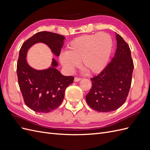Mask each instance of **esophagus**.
I'll return each instance as SVG.
<instances>
[{
	"label": "esophagus",
	"mask_w": 150,
	"mask_h": 150,
	"mask_svg": "<svg viewBox=\"0 0 150 150\" xmlns=\"http://www.w3.org/2000/svg\"><path fill=\"white\" fill-rule=\"evenodd\" d=\"M81 79L80 78H78V77H75L74 78V81L75 82H78V81H79Z\"/></svg>",
	"instance_id": "34e87169"
}]
</instances>
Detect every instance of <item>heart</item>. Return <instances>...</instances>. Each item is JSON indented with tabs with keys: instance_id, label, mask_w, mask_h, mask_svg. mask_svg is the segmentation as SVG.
<instances>
[{
	"instance_id": "obj_1",
	"label": "heart",
	"mask_w": 150,
	"mask_h": 150,
	"mask_svg": "<svg viewBox=\"0 0 150 150\" xmlns=\"http://www.w3.org/2000/svg\"><path fill=\"white\" fill-rule=\"evenodd\" d=\"M112 47L111 37L107 33L83 35L68 44L67 52L60 54V62L69 72L81 61V66L89 73H99L107 65Z\"/></svg>"
}]
</instances>
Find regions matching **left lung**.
I'll list each match as a JSON object with an SVG mask.
<instances>
[{
  "label": "left lung",
  "instance_id": "obj_1",
  "mask_svg": "<svg viewBox=\"0 0 150 150\" xmlns=\"http://www.w3.org/2000/svg\"><path fill=\"white\" fill-rule=\"evenodd\" d=\"M116 54L98 75L91 78L92 86L86 96L88 105L99 112L116 110L128 96L134 69L129 45L116 34Z\"/></svg>",
  "mask_w": 150,
  "mask_h": 150
}]
</instances>
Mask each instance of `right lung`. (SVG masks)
I'll return each mask as SVG.
<instances>
[{
	"label": "right lung",
	"mask_w": 150,
	"mask_h": 150,
	"mask_svg": "<svg viewBox=\"0 0 150 150\" xmlns=\"http://www.w3.org/2000/svg\"><path fill=\"white\" fill-rule=\"evenodd\" d=\"M65 38L51 32L42 31L35 34L22 45L17 64L18 83L25 104L32 110L49 112L59 106L68 86L73 83V76H64L56 67L57 61L53 59L52 66L42 71L30 67L26 61L28 49L35 43L43 42L59 56Z\"/></svg>",
	"instance_id": "obj_1"
}]
</instances>
